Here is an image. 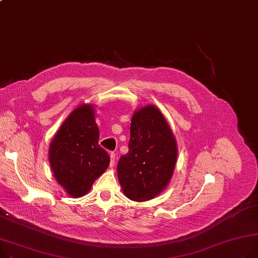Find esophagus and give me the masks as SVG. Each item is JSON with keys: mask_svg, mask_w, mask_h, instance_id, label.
Returning <instances> with one entry per match:
<instances>
[{"mask_svg": "<svg viewBox=\"0 0 258 258\" xmlns=\"http://www.w3.org/2000/svg\"><path fill=\"white\" fill-rule=\"evenodd\" d=\"M116 152H111V154H110V158H111V163H110V166L111 167H113L114 165H115V159H116Z\"/></svg>", "mask_w": 258, "mask_h": 258, "instance_id": "34e87169", "label": "esophagus"}]
</instances>
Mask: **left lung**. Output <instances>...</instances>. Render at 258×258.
I'll list each match as a JSON object with an SVG mask.
<instances>
[{
	"label": "left lung",
	"mask_w": 258,
	"mask_h": 258,
	"mask_svg": "<svg viewBox=\"0 0 258 258\" xmlns=\"http://www.w3.org/2000/svg\"><path fill=\"white\" fill-rule=\"evenodd\" d=\"M128 152L120 158L117 173L124 195L147 201L165 190L177 159L174 135L156 106L136 111L131 122Z\"/></svg>",
	"instance_id": "1"
}]
</instances>
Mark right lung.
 <instances>
[{"mask_svg":"<svg viewBox=\"0 0 258 258\" xmlns=\"http://www.w3.org/2000/svg\"><path fill=\"white\" fill-rule=\"evenodd\" d=\"M99 131L92 105L75 109L51 140L48 161L57 182L75 198L87 194L110 164L98 144Z\"/></svg>","mask_w":258,"mask_h":258,"instance_id":"obj_1","label":"right lung"}]
</instances>
